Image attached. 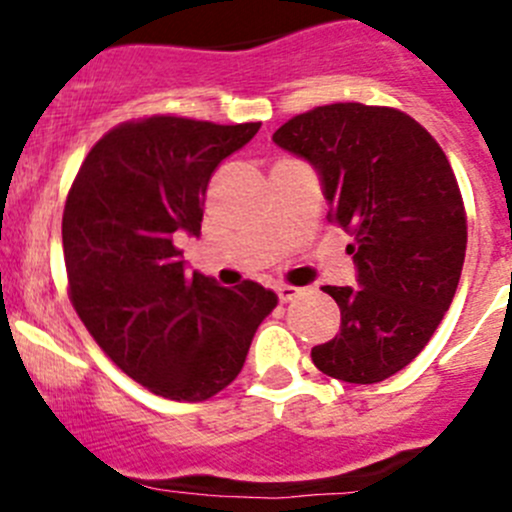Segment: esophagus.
<instances>
[{"label":"esophagus","instance_id":"obj_1","mask_svg":"<svg viewBox=\"0 0 512 512\" xmlns=\"http://www.w3.org/2000/svg\"><path fill=\"white\" fill-rule=\"evenodd\" d=\"M275 292H277V297H280V302H282V304H287V302H292V299L297 297V294L302 292V289H299V287H292V285H280V287L275 289Z\"/></svg>","mask_w":512,"mask_h":512}]
</instances>
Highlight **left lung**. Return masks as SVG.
<instances>
[{
    "instance_id": "obj_1",
    "label": "left lung",
    "mask_w": 512,
    "mask_h": 512,
    "mask_svg": "<svg viewBox=\"0 0 512 512\" xmlns=\"http://www.w3.org/2000/svg\"><path fill=\"white\" fill-rule=\"evenodd\" d=\"M272 141L322 178L327 220L352 235L359 287L324 292L339 334L312 349L322 374L376 384L421 354L466 260V208L436 138L399 108L329 103L289 118Z\"/></svg>"
}]
</instances>
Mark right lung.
I'll return each mask as SVG.
<instances>
[{
    "instance_id": "1",
    "label": "right lung",
    "mask_w": 512,
    "mask_h": 512,
    "mask_svg": "<svg viewBox=\"0 0 512 512\" xmlns=\"http://www.w3.org/2000/svg\"><path fill=\"white\" fill-rule=\"evenodd\" d=\"M260 123L151 116L89 151L61 220L69 299L108 359L153 394L205 401L245 364L277 294L185 272L178 232L200 235L210 175Z\"/></svg>"
}]
</instances>
